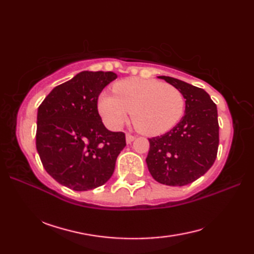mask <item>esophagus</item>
<instances>
[{
  "mask_svg": "<svg viewBox=\"0 0 254 254\" xmlns=\"http://www.w3.org/2000/svg\"><path fill=\"white\" fill-rule=\"evenodd\" d=\"M126 139H127V144H131L134 141V139H135V136L132 135V134H127Z\"/></svg>",
  "mask_w": 254,
  "mask_h": 254,
  "instance_id": "34e87169",
  "label": "esophagus"
}]
</instances>
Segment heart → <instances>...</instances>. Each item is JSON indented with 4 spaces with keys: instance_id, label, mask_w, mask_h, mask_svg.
I'll return each mask as SVG.
<instances>
[{
    "instance_id": "1",
    "label": "heart",
    "mask_w": 254,
    "mask_h": 254,
    "mask_svg": "<svg viewBox=\"0 0 254 254\" xmlns=\"http://www.w3.org/2000/svg\"><path fill=\"white\" fill-rule=\"evenodd\" d=\"M113 93L100 94L97 104L100 117L111 130L120 128L131 110L134 127L150 136L168 132L185 115V96L158 80L122 79L113 86Z\"/></svg>"
}]
</instances>
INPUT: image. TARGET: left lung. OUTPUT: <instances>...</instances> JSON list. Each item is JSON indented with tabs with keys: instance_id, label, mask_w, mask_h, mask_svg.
Masks as SVG:
<instances>
[{
	"instance_id": "1",
	"label": "left lung",
	"mask_w": 254,
	"mask_h": 254,
	"mask_svg": "<svg viewBox=\"0 0 254 254\" xmlns=\"http://www.w3.org/2000/svg\"><path fill=\"white\" fill-rule=\"evenodd\" d=\"M159 78L185 96L186 115L169 132L148 138L146 164L157 182L182 187L202 177L216 159L219 144L217 107L202 88L174 77Z\"/></svg>"
}]
</instances>
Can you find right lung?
Instances as JSON below:
<instances>
[{
	"instance_id": "add662e5",
	"label": "right lung",
	"mask_w": 254,
	"mask_h": 254,
	"mask_svg": "<svg viewBox=\"0 0 254 254\" xmlns=\"http://www.w3.org/2000/svg\"><path fill=\"white\" fill-rule=\"evenodd\" d=\"M116 78L113 72H80L53 88L38 108L36 147L42 166L74 191L105 185L127 145L123 132L107 130L97 108L102 89Z\"/></svg>"
}]
</instances>
